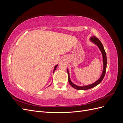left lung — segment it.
I'll list each match as a JSON object with an SVG mask.
<instances>
[{"mask_svg":"<svg viewBox=\"0 0 123 123\" xmlns=\"http://www.w3.org/2000/svg\"><path fill=\"white\" fill-rule=\"evenodd\" d=\"M90 39L92 42L94 43L95 44H96V45L98 46L99 50H100V51H101V52L102 53L103 59V65H104L103 71V72H102L101 76H100L99 79L97 81H96L95 83H93L91 85H87V86H77L75 84H74L72 82V81H71L69 71H68V70H67V73H68V75L69 83L70 84V85L73 88L77 89V90H88V89H91V88H93V87L96 86L98 85L100 82H101L102 80H103L104 76H105V73H106V68H107V57H106V52L105 51V49H104L103 44L101 42H100V41L95 36L91 37Z\"/></svg>","mask_w":123,"mask_h":123,"instance_id":"1","label":"left lung"}]
</instances>
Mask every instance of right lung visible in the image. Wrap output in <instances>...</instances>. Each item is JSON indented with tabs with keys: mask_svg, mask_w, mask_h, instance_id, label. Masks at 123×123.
<instances>
[{
	"mask_svg": "<svg viewBox=\"0 0 123 123\" xmlns=\"http://www.w3.org/2000/svg\"><path fill=\"white\" fill-rule=\"evenodd\" d=\"M57 66H58V65H56L55 66V67H54V70H53V72L55 71V70H56V68H57Z\"/></svg>",
	"mask_w": 123,
	"mask_h": 123,
	"instance_id": "add662e5",
	"label": "right lung"
}]
</instances>
